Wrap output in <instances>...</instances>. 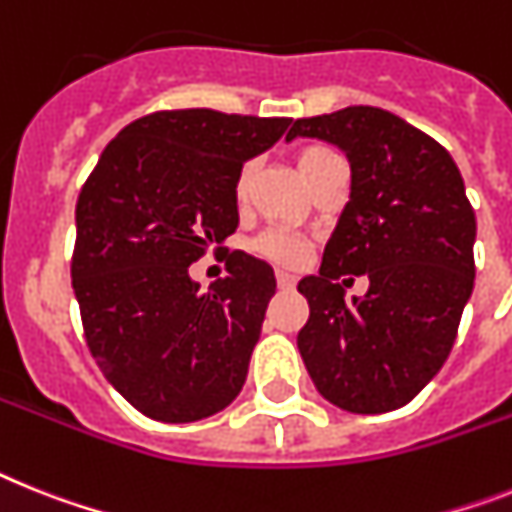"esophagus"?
I'll return each instance as SVG.
<instances>
[{
	"label": "esophagus",
	"instance_id": "34e87169",
	"mask_svg": "<svg viewBox=\"0 0 512 512\" xmlns=\"http://www.w3.org/2000/svg\"><path fill=\"white\" fill-rule=\"evenodd\" d=\"M276 281H278V289L283 291H291L296 286V276L294 273H289V270H278Z\"/></svg>",
	"mask_w": 512,
	"mask_h": 512
}]
</instances>
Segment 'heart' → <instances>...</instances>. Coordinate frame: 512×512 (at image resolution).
Returning <instances> with one entry per match:
<instances>
[{
    "instance_id": "obj_1",
    "label": "heart",
    "mask_w": 512,
    "mask_h": 512,
    "mask_svg": "<svg viewBox=\"0 0 512 512\" xmlns=\"http://www.w3.org/2000/svg\"><path fill=\"white\" fill-rule=\"evenodd\" d=\"M328 158H336V153L330 148H325V145H307V148L299 150L296 161H299L304 179H309ZM249 176H252V166H244L239 176H236V197L239 200H244V195H247ZM307 249L309 242L304 236L286 229H268L255 239V252H260V255L278 265H299L307 257Z\"/></svg>"
}]
</instances>
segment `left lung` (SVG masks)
Wrapping results in <instances>:
<instances>
[{
  "label": "left lung",
  "instance_id": "1",
  "mask_svg": "<svg viewBox=\"0 0 512 512\" xmlns=\"http://www.w3.org/2000/svg\"><path fill=\"white\" fill-rule=\"evenodd\" d=\"M299 135L338 145L351 163V200L320 273L296 286L309 302L299 354L338 409H401L445 364L474 289L476 218L463 176L437 140L377 106L296 119L286 140ZM346 272L370 278L351 303L337 283Z\"/></svg>",
  "mask_w": 512,
  "mask_h": 512
}]
</instances>
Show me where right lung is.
<instances>
[{"mask_svg":"<svg viewBox=\"0 0 512 512\" xmlns=\"http://www.w3.org/2000/svg\"><path fill=\"white\" fill-rule=\"evenodd\" d=\"M291 119L213 109L153 111L127 124L77 197L72 252L88 349L106 380L156 422H197L234 401L276 294L247 252L208 291L190 265L239 226L236 176Z\"/></svg>","mask_w":512,"mask_h":512,"instance_id":"add662e5","label":"right lung"}]
</instances>
